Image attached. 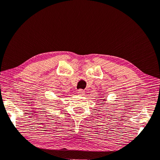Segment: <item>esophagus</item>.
<instances>
[{"instance_id":"34e87169","label":"esophagus","mask_w":160,"mask_h":160,"mask_svg":"<svg viewBox=\"0 0 160 160\" xmlns=\"http://www.w3.org/2000/svg\"><path fill=\"white\" fill-rule=\"evenodd\" d=\"M85 92L83 90H82V89H79V90H78V94H79L81 96H84Z\"/></svg>"}]
</instances>
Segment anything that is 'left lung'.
Listing matches in <instances>:
<instances>
[{"instance_id":"8db88e82","label":"left lung","mask_w":160,"mask_h":160,"mask_svg":"<svg viewBox=\"0 0 160 160\" xmlns=\"http://www.w3.org/2000/svg\"><path fill=\"white\" fill-rule=\"evenodd\" d=\"M102 100H103V101H106V98H104V99H102ZM104 104V103H103Z\"/></svg>"}]
</instances>
